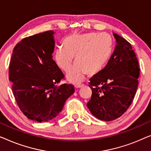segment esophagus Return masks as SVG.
Returning a JSON list of instances; mask_svg holds the SVG:
<instances>
[{
	"instance_id": "34e87169",
	"label": "esophagus",
	"mask_w": 151,
	"mask_h": 151,
	"mask_svg": "<svg viewBox=\"0 0 151 151\" xmlns=\"http://www.w3.org/2000/svg\"><path fill=\"white\" fill-rule=\"evenodd\" d=\"M83 87V84H76L75 85V88H77V89H79V88H81Z\"/></svg>"
}]
</instances>
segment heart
Returning a JSON list of instances; mask_svg holds the SVG:
<instances>
[{
	"mask_svg": "<svg viewBox=\"0 0 151 151\" xmlns=\"http://www.w3.org/2000/svg\"><path fill=\"white\" fill-rule=\"evenodd\" d=\"M57 48L55 60L61 70L68 72L75 57L76 63L68 73L67 79L73 83L83 81L87 74L94 75L103 69L112 51L111 36L106 33L74 34L63 40Z\"/></svg>",
	"mask_w": 151,
	"mask_h": 151,
	"instance_id": "b5f03b06",
	"label": "heart"
}]
</instances>
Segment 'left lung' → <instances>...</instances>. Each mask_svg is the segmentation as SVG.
I'll list each match as a JSON object with an SVG mask.
<instances>
[{"instance_id":"1","label":"left lung","mask_w":151,"mask_h":151,"mask_svg":"<svg viewBox=\"0 0 151 151\" xmlns=\"http://www.w3.org/2000/svg\"><path fill=\"white\" fill-rule=\"evenodd\" d=\"M116 45L106 66L90 78L92 97L87 107L94 117L111 121L131 105L138 86L139 68L131 44L113 33Z\"/></svg>"}]
</instances>
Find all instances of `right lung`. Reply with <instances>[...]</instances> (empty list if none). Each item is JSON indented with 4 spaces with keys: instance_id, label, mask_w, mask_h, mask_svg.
<instances>
[{
    "instance_id": "obj_1",
    "label": "right lung",
    "mask_w": 151,
    "mask_h": 151,
    "mask_svg": "<svg viewBox=\"0 0 151 151\" xmlns=\"http://www.w3.org/2000/svg\"><path fill=\"white\" fill-rule=\"evenodd\" d=\"M54 31L25 37L13 50L9 79L19 108L30 120L47 122L58 115L75 92L71 84L59 85L62 72L52 59Z\"/></svg>"
}]
</instances>
